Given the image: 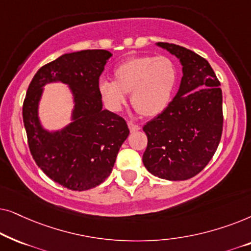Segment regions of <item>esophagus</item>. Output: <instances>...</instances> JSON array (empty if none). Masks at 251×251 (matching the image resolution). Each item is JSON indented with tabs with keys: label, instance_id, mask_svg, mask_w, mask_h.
<instances>
[{
	"label": "esophagus",
	"instance_id": "esophagus-1",
	"mask_svg": "<svg viewBox=\"0 0 251 251\" xmlns=\"http://www.w3.org/2000/svg\"><path fill=\"white\" fill-rule=\"evenodd\" d=\"M128 126H129L130 131H131V132H136V131H138V130L140 129V126L138 125H135V123L131 122V121L128 122Z\"/></svg>",
	"mask_w": 251,
	"mask_h": 251
}]
</instances>
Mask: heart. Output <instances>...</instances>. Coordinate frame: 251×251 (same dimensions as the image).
I'll return each mask as SVG.
<instances>
[{
  "instance_id": "1",
  "label": "heart",
  "mask_w": 251,
  "mask_h": 251,
  "mask_svg": "<svg viewBox=\"0 0 251 251\" xmlns=\"http://www.w3.org/2000/svg\"><path fill=\"white\" fill-rule=\"evenodd\" d=\"M178 82L176 64L166 56L142 54L129 58L114 70V81L102 78L99 94L112 112L122 111L130 95L139 114L153 118L169 106Z\"/></svg>"
}]
</instances>
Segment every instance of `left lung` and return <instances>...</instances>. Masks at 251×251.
I'll return each mask as SVG.
<instances>
[{
    "instance_id": "8db88e82",
    "label": "left lung",
    "mask_w": 251,
    "mask_h": 251,
    "mask_svg": "<svg viewBox=\"0 0 251 251\" xmlns=\"http://www.w3.org/2000/svg\"><path fill=\"white\" fill-rule=\"evenodd\" d=\"M183 65L176 96L164 111L143 126L146 169L168 180L198 175L212 159L223 132L221 82L203 57L177 44L157 42Z\"/></svg>"
}]
</instances>
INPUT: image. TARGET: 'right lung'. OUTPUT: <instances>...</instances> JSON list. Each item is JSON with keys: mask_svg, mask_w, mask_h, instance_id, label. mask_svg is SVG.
<instances>
[{"mask_svg": "<svg viewBox=\"0 0 251 251\" xmlns=\"http://www.w3.org/2000/svg\"><path fill=\"white\" fill-rule=\"evenodd\" d=\"M111 56L106 50L65 53L41 67L27 89L23 120L30 154L48 177L68 190L85 191L101 184L129 136L126 120L102 109L99 76ZM54 80L72 89L75 122L61 132L48 133L39 125L37 105L43 85Z\"/></svg>", "mask_w": 251, "mask_h": 251, "instance_id": "add662e5", "label": "right lung"}]
</instances>
